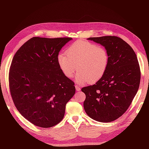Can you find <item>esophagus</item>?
Wrapping results in <instances>:
<instances>
[{
	"label": "esophagus",
	"mask_w": 149,
	"mask_h": 149,
	"mask_svg": "<svg viewBox=\"0 0 149 149\" xmlns=\"http://www.w3.org/2000/svg\"><path fill=\"white\" fill-rule=\"evenodd\" d=\"M75 89H76V91H79L81 90V89H80V87L79 86V85H75Z\"/></svg>",
	"instance_id": "obj_1"
}]
</instances>
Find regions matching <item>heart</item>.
<instances>
[{
    "instance_id": "1",
    "label": "heart",
    "mask_w": 149,
    "mask_h": 149,
    "mask_svg": "<svg viewBox=\"0 0 149 149\" xmlns=\"http://www.w3.org/2000/svg\"><path fill=\"white\" fill-rule=\"evenodd\" d=\"M109 54L101 45L89 41H75L68 47L65 53L58 56V63L65 77L71 78L77 72V82L93 84L101 79L107 71Z\"/></svg>"
}]
</instances>
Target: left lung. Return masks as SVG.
<instances>
[{"label":"left lung","mask_w":149,"mask_h":149,"mask_svg":"<svg viewBox=\"0 0 149 149\" xmlns=\"http://www.w3.org/2000/svg\"><path fill=\"white\" fill-rule=\"evenodd\" d=\"M109 54L104 75L95 84L83 87L85 112L100 122H110L124 114L139 87L141 70L134 50L116 36L90 37Z\"/></svg>","instance_id":"obj_1"}]
</instances>
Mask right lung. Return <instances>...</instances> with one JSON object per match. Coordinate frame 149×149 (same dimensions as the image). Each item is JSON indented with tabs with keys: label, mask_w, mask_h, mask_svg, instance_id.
<instances>
[{
	"label": "right lung",
	"mask_w": 149,
	"mask_h": 149,
	"mask_svg": "<svg viewBox=\"0 0 149 149\" xmlns=\"http://www.w3.org/2000/svg\"><path fill=\"white\" fill-rule=\"evenodd\" d=\"M71 39L33 37L12 59L8 77L12 100L20 114L38 127H51L61 122L75 93L74 82L58 63L60 50Z\"/></svg>",
	"instance_id": "1"
}]
</instances>
